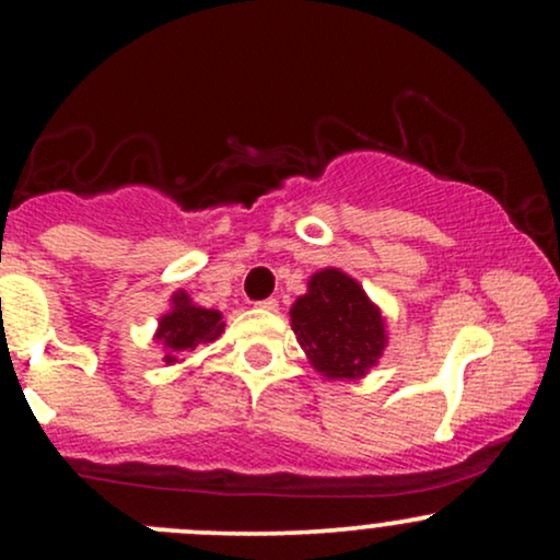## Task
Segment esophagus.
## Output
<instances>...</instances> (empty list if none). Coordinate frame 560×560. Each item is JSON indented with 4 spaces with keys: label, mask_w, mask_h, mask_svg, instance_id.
<instances>
[{
    "label": "esophagus",
    "mask_w": 560,
    "mask_h": 560,
    "mask_svg": "<svg viewBox=\"0 0 560 560\" xmlns=\"http://www.w3.org/2000/svg\"><path fill=\"white\" fill-rule=\"evenodd\" d=\"M255 305H258L260 311H268V313H276V311H279V300H273V298H268V300H260V302H255Z\"/></svg>",
    "instance_id": "obj_1"
}]
</instances>
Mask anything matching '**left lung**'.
<instances>
[{"label": "left lung", "mask_w": 560, "mask_h": 560, "mask_svg": "<svg viewBox=\"0 0 560 560\" xmlns=\"http://www.w3.org/2000/svg\"><path fill=\"white\" fill-rule=\"evenodd\" d=\"M289 316L302 350L329 378L363 376L387 345L378 311L361 284L337 268L313 276Z\"/></svg>", "instance_id": "obj_1"}]
</instances>
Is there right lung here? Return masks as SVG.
Segmentation results:
<instances>
[{"mask_svg": "<svg viewBox=\"0 0 560 560\" xmlns=\"http://www.w3.org/2000/svg\"><path fill=\"white\" fill-rule=\"evenodd\" d=\"M223 326L226 324H223L221 313L191 305V300L184 292H178L173 294V311L160 318L155 339H160L168 350L165 363H173L178 352L195 350L197 345H208L221 337Z\"/></svg>", "mask_w": 560, "mask_h": 560, "instance_id": "obj_1", "label": "right lung"}]
</instances>
